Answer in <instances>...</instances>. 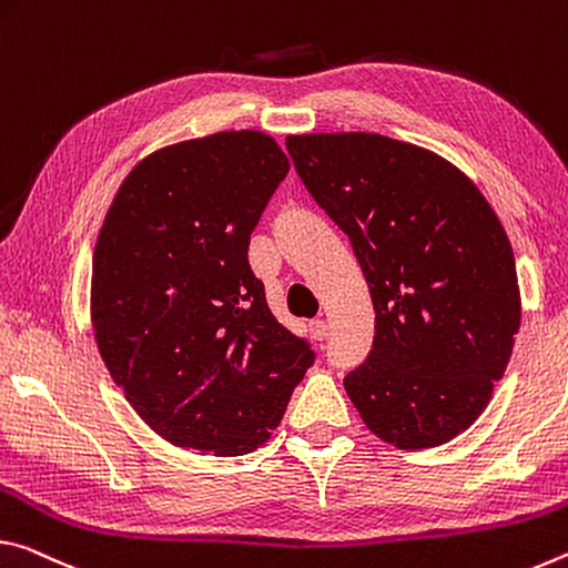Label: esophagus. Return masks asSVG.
I'll list each match as a JSON object with an SVG mask.
<instances>
[{"label":"esophagus","mask_w":568,"mask_h":568,"mask_svg":"<svg viewBox=\"0 0 568 568\" xmlns=\"http://www.w3.org/2000/svg\"><path fill=\"white\" fill-rule=\"evenodd\" d=\"M327 334H329V324L327 322H324V320L310 322V337L314 342H324V339H327Z\"/></svg>","instance_id":"obj_1"}]
</instances>
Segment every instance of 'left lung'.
Segmentation results:
<instances>
[{
	"instance_id": "left-lung-1",
	"label": "left lung",
	"mask_w": 568,
	"mask_h": 568,
	"mask_svg": "<svg viewBox=\"0 0 568 568\" xmlns=\"http://www.w3.org/2000/svg\"><path fill=\"white\" fill-rule=\"evenodd\" d=\"M314 201L349 236L375 306L369 357L345 377L357 413L399 450L478 420L520 327L514 248L466 173L379 133L286 138Z\"/></svg>"
}]
</instances>
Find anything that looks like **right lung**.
<instances>
[{"label":"right lung","instance_id":"obj_1","mask_svg":"<svg viewBox=\"0 0 568 568\" xmlns=\"http://www.w3.org/2000/svg\"><path fill=\"white\" fill-rule=\"evenodd\" d=\"M290 171L262 130H223L145 155L92 251L100 357L141 420L221 458L272 438L314 352L268 312L248 236Z\"/></svg>","mask_w":568,"mask_h":568}]
</instances>
